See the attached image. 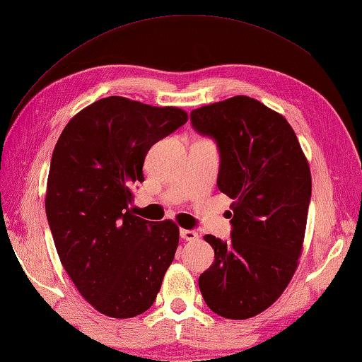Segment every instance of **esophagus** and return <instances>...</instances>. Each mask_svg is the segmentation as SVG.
I'll return each instance as SVG.
<instances>
[{
    "mask_svg": "<svg viewBox=\"0 0 362 362\" xmlns=\"http://www.w3.org/2000/svg\"><path fill=\"white\" fill-rule=\"evenodd\" d=\"M180 238L185 241H194V240H197L199 235H197V232H194V230L180 228Z\"/></svg>",
    "mask_w": 362,
    "mask_h": 362,
    "instance_id": "1",
    "label": "esophagus"
}]
</instances>
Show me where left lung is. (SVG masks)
<instances>
[{"mask_svg":"<svg viewBox=\"0 0 362 362\" xmlns=\"http://www.w3.org/2000/svg\"><path fill=\"white\" fill-rule=\"evenodd\" d=\"M189 118L216 141L218 188L233 199L232 240L205 236L214 261L199 288L218 316L249 319L281 296L297 269L311 201L308 161L289 122L253 98L204 105Z\"/></svg>","mask_w":362,"mask_h":362,"instance_id":"obj_1","label":"left lung"}]
</instances>
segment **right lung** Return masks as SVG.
<instances>
[{"label": "right lung", "mask_w": 362, "mask_h": 362, "mask_svg": "<svg viewBox=\"0 0 362 362\" xmlns=\"http://www.w3.org/2000/svg\"><path fill=\"white\" fill-rule=\"evenodd\" d=\"M188 119L177 107L109 96L81 110L54 148L46 218L66 274L91 306L129 319L149 310L179 245L173 221L134 214L152 144Z\"/></svg>", "instance_id": "add662e5"}]
</instances>
